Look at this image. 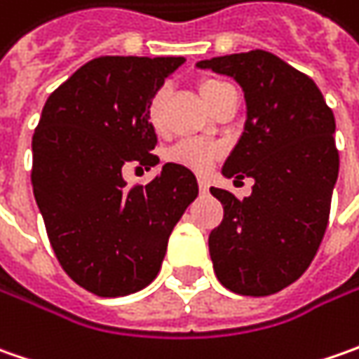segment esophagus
<instances>
[{
	"instance_id": "esophagus-1",
	"label": "esophagus",
	"mask_w": 359,
	"mask_h": 359,
	"mask_svg": "<svg viewBox=\"0 0 359 359\" xmlns=\"http://www.w3.org/2000/svg\"><path fill=\"white\" fill-rule=\"evenodd\" d=\"M198 184H200V194L201 196H205V194L210 191V184H208V180H205V177H200V182H198Z\"/></svg>"
}]
</instances>
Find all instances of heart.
I'll return each instance as SVG.
<instances>
[{
  "instance_id": "heart-1",
  "label": "heart",
  "mask_w": 359,
  "mask_h": 359,
  "mask_svg": "<svg viewBox=\"0 0 359 359\" xmlns=\"http://www.w3.org/2000/svg\"><path fill=\"white\" fill-rule=\"evenodd\" d=\"M226 83L219 79H203L200 81L198 90H200L201 100L205 102L208 107H212L214 104L217 91L222 90ZM163 97L165 93L163 90L156 91L149 102H147V109H145V118L147 123L151 126V130L159 131L163 128ZM222 156V147L217 144H210V142H196V140H187V142H180L177 145H173L172 149L168 151V159L172 163L184 165L187 170L194 172H208L215 163V159Z\"/></svg>"
}]
</instances>
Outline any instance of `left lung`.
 <instances>
[{"mask_svg":"<svg viewBox=\"0 0 359 359\" xmlns=\"http://www.w3.org/2000/svg\"><path fill=\"white\" fill-rule=\"evenodd\" d=\"M198 67L241 86L245 126L222 173L254 180L243 200L210 187L224 205L210 233L215 276L236 294L269 296L296 282L322 243L339 170L336 119L310 77L269 51L212 57Z\"/></svg>","mask_w":359,"mask_h":359,"instance_id":"1","label":"left lung"}]
</instances>
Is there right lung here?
<instances>
[{
    "instance_id": "add662e5",
    "label": "right lung",
    "mask_w": 359,
    "mask_h": 359,
    "mask_svg": "<svg viewBox=\"0 0 359 359\" xmlns=\"http://www.w3.org/2000/svg\"><path fill=\"white\" fill-rule=\"evenodd\" d=\"M184 57L104 55L53 91L35 128L32 186L65 273L102 297L156 280L170 233L198 198L191 170L165 163L147 186L123 168L158 165L147 102Z\"/></svg>"
}]
</instances>
